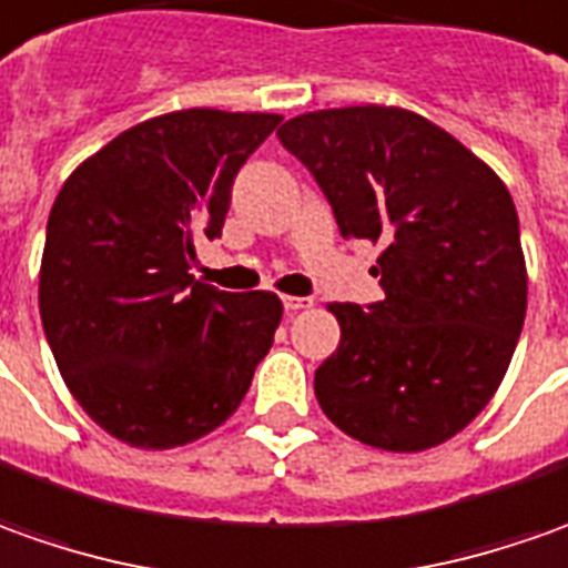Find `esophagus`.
<instances>
[{
    "label": "esophagus",
    "instance_id": "1",
    "mask_svg": "<svg viewBox=\"0 0 568 568\" xmlns=\"http://www.w3.org/2000/svg\"><path fill=\"white\" fill-rule=\"evenodd\" d=\"M310 306H312L310 296H284V310H287V312L310 310Z\"/></svg>",
    "mask_w": 568,
    "mask_h": 568
}]
</instances>
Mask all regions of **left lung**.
<instances>
[{
  "label": "left lung",
  "mask_w": 568,
  "mask_h": 568,
  "mask_svg": "<svg viewBox=\"0 0 568 568\" xmlns=\"http://www.w3.org/2000/svg\"><path fill=\"white\" fill-rule=\"evenodd\" d=\"M344 240L382 243L375 306L328 303L341 344L315 372L353 440L422 453L459 435L504 382L528 306L519 215L488 162L399 105L306 112L277 128Z\"/></svg>",
  "instance_id": "8db88e82"
}]
</instances>
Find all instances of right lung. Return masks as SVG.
<instances>
[{
  "instance_id": "add662e5",
  "label": "right lung",
  "mask_w": 568,
  "mask_h": 568,
  "mask_svg": "<svg viewBox=\"0 0 568 568\" xmlns=\"http://www.w3.org/2000/svg\"><path fill=\"white\" fill-rule=\"evenodd\" d=\"M272 112L184 109L83 159L45 227L40 318L71 397L136 450L200 440L237 413L284 306L272 291L193 281L231 184L275 131Z\"/></svg>"
}]
</instances>
